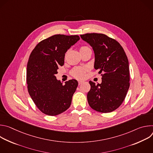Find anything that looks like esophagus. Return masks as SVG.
Segmentation results:
<instances>
[{
    "instance_id": "1",
    "label": "esophagus",
    "mask_w": 153,
    "mask_h": 153,
    "mask_svg": "<svg viewBox=\"0 0 153 153\" xmlns=\"http://www.w3.org/2000/svg\"><path fill=\"white\" fill-rule=\"evenodd\" d=\"M83 82V81H82V80H79V81H78L79 85H80V84H82Z\"/></svg>"
}]
</instances>
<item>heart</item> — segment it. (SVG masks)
<instances>
[{
    "label": "heart",
    "mask_w": 153,
    "mask_h": 153,
    "mask_svg": "<svg viewBox=\"0 0 153 153\" xmlns=\"http://www.w3.org/2000/svg\"><path fill=\"white\" fill-rule=\"evenodd\" d=\"M86 48H88V47H82L80 48V51H82ZM85 71H86V68L78 67V68H76L73 69L71 71V74L73 76H74V77H76L77 79H83L85 77Z\"/></svg>",
    "instance_id": "obj_1"
}]
</instances>
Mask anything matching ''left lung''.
I'll list each match as a JSON object with an SVG mask.
<instances>
[{
	"label": "left lung",
	"instance_id": "8db88e82",
	"mask_svg": "<svg viewBox=\"0 0 153 153\" xmlns=\"http://www.w3.org/2000/svg\"><path fill=\"white\" fill-rule=\"evenodd\" d=\"M80 37L93 48L94 67L102 73L101 83L89 82V105L100 113L112 112L120 106L129 87L127 56L118 42L105 34L87 33Z\"/></svg>",
	"mask_w": 153,
	"mask_h": 153
}]
</instances>
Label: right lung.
Here are the masks:
<instances>
[{"mask_svg":"<svg viewBox=\"0 0 153 153\" xmlns=\"http://www.w3.org/2000/svg\"><path fill=\"white\" fill-rule=\"evenodd\" d=\"M79 39L77 35H54L39 42L30 56L28 91L37 107L47 115L61 114L71 105L77 81L71 79L63 85L55 75L59 67L64 64L65 53Z\"/></svg>","mask_w":153,"mask_h":153,"instance_id":"add662e5","label":"right lung"}]
</instances>
